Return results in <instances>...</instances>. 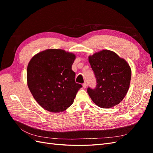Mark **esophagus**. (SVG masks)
<instances>
[{"label":"esophagus","mask_w":153,"mask_h":153,"mask_svg":"<svg viewBox=\"0 0 153 153\" xmlns=\"http://www.w3.org/2000/svg\"><path fill=\"white\" fill-rule=\"evenodd\" d=\"M83 87H84V89H85V88L87 87V84H86V83H85V82L84 83V84H83Z\"/></svg>","instance_id":"esophagus-1"}]
</instances>
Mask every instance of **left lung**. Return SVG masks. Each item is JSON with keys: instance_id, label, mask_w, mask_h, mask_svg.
<instances>
[{"instance_id": "1", "label": "left lung", "mask_w": 153, "mask_h": 153, "mask_svg": "<svg viewBox=\"0 0 153 153\" xmlns=\"http://www.w3.org/2000/svg\"><path fill=\"white\" fill-rule=\"evenodd\" d=\"M88 60L97 81L95 89H87L92 101L103 108H112L121 103L131 81V69L128 62L109 50L89 55Z\"/></svg>"}]
</instances>
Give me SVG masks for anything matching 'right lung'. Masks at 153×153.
I'll return each mask as SVG.
<instances>
[{
    "instance_id": "1",
    "label": "right lung",
    "mask_w": 153,
    "mask_h": 153,
    "mask_svg": "<svg viewBox=\"0 0 153 153\" xmlns=\"http://www.w3.org/2000/svg\"><path fill=\"white\" fill-rule=\"evenodd\" d=\"M76 55L62 49H47L34 55L27 69V85L41 107L53 113L66 110L82 87L75 82L71 67Z\"/></svg>"
}]
</instances>
